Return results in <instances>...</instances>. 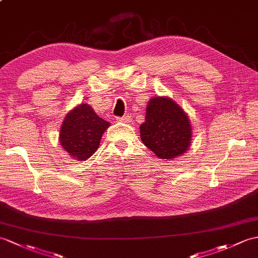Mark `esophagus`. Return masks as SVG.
I'll return each mask as SVG.
<instances>
[{"label": "esophagus", "instance_id": "1", "mask_svg": "<svg viewBox=\"0 0 258 258\" xmlns=\"http://www.w3.org/2000/svg\"><path fill=\"white\" fill-rule=\"evenodd\" d=\"M118 122H124V123H131L132 122V117L130 115H124L122 117H117Z\"/></svg>", "mask_w": 258, "mask_h": 258}]
</instances>
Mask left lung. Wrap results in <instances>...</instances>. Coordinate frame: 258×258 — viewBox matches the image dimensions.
<instances>
[{
    "label": "left lung",
    "mask_w": 258,
    "mask_h": 258,
    "mask_svg": "<svg viewBox=\"0 0 258 258\" xmlns=\"http://www.w3.org/2000/svg\"><path fill=\"white\" fill-rule=\"evenodd\" d=\"M141 140L159 159H175L187 153L192 127L187 113L168 97H154L146 106Z\"/></svg>",
    "instance_id": "obj_1"
}]
</instances>
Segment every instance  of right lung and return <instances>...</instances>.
Instances as JSON below:
<instances>
[{
    "mask_svg": "<svg viewBox=\"0 0 258 258\" xmlns=\"http://www.w3.org/2000/svg\"><path fill=\"white\" fill-rule=\"evenodd\" d=\"M110 123L101 118L88 103L75 106L64 116L59 131V143L70 157L87 160L97 152L102 135Z\"/></svg>",
    "mask_w": 258,
    "mask_h": 258,
    "instance_id": "right-lung-1",
    "label": "right lung"
}]
</instances>
